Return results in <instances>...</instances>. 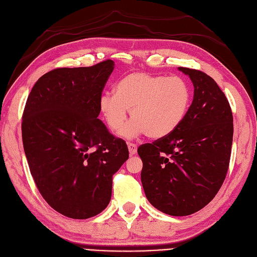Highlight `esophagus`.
Wrapping results in <instances>:
<instances>
[{
    "mask_svg": "<svg viewBox=\"0 0 257 257\" xmlns=\"http://www.w3.org/2000/svg\"><path fill=\"white\" fill-rule=\"evenodd\" d=\"M128 149H129V154L131 156H134L137 154V150H138V146L136 144H132V143H128Z\"/></svg>",
    "mask_w": 257,
    "mask_h": 257,
    "instance_id": "1",
    "label": "esophagus"
}]
</instances>
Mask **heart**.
<instances>
[{"instance_id": "1", "label": "heart", "mask_w": 257, "mask_h": 257, "mask_svg": "<svg viewBox=\"0 0 257 257\" xmlns=\"http://www.w3.org/2000/svg\"><path fill=\"white\" fill-rule=\"evenodd\" d=\"M189 102L191 89L181 77L135 72L116 83L115 93H102L98 108L113 131L121 128L130 110L134 119L122 128L121 137L135 139L147 135L158 140L172 135L181 125Z\"/></svg>"}]
</instances>
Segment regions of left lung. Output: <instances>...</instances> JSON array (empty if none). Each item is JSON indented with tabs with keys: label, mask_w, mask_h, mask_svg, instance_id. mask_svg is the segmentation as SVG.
I'll return each mask as SVG.
<instances>
[{
	"label": "left lung",
	"mask_w": 257,
	"mask_h": 257,
	"mask_svg": "<svg viewBox=\"0 0 257 257\" xmlns=\"http://www.w3.org/2000/svg\"><path fill=\"white\" fill-rule=\"evenodd\" d=\"M194 85L185 118L172 135L139 147L148 201L170 216H187L210 203L229 168L233 142L230 103L205 73L178 68Z\"/></svg>",
	"instance_id": "obj_1"
}]
</instances>
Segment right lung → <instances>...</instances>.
<instances>
[{
    "instance_id": "obj_1",
    "label": "right lung",
    "mask_w": 257,
    "mask_h": 257,
    "mask_svg": "<svg viewBox=\"0 0 257 257\" xmlns=\"http://www.w3.org/2000/svg\"><path fill=\"white\" fill-rule=\"evenodd\" d=\"M114 62L61 68L33 87L22 117L31 174L55 211L87 219L110 202L112 176L129 158L125 141L97 118L98 101Z\"/></svg>"
}]
</instances>
